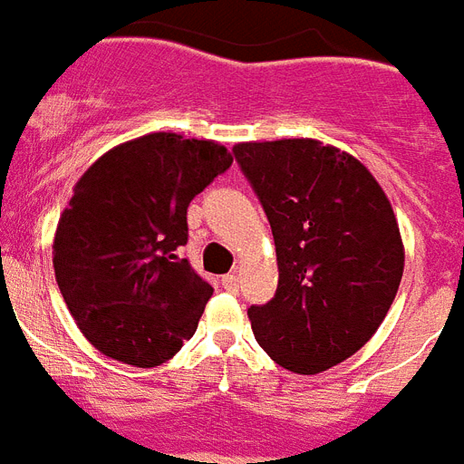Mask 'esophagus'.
<instances>
[{"label":"esophagus","mask_w":464,"mask_h":464,"mask_svg":"<svg viewBox=\"0 0 464 464\" xmlns=\"http://www.w3.org/2000/svg\"><path fill=\"white\" fill-rule=\"evenodd\" d=\"M221 284H224V288H228V291H236V288H238V274H226V276L221 278Z\"/></svg>","instance_id":"esophagus-1"}]
</instances>
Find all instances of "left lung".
<instances>
[{"label": "left lung", "mask_w": 464, "mask_h": 464, "mask_svg": "<svg viewBox=\"0 0 464 464\" xmlns=\"http://www.w3.org/2000/svg\"><path fill=\"white\" fill-rule=\"evenodd\" d=\"M233 154L276 245V295L247 310L255 338L295 374L326 372L393 304L405 266L393 207L364 164L319 140L238 142Z\"/></svg>", "instance_id": "left-lung-1"}]
</instances>
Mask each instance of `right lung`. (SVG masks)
Instances as JSON below:
<instances>
[{"label":"right lung","mask_w":464,"mask_h":464,"mask_svg":"<svg viewBox=\"0 0 464 464\" xmlns=\"http://www.w3.org/2000/svg\"><path fill=\"white\" fill-rule=\"evenodd\" d=\"M231 164L219 142L150 133L75 183L52 245L54 276L102 355L157 367L193 336L214 288L180 257L188 205Z\"/></svg>","instance_id":"1"}]
</instances>
